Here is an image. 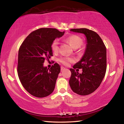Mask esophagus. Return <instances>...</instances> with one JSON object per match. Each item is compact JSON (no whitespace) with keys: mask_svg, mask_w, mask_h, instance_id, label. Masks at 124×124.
<instances>
[{"mask_svg":"<svg viewBox=\"0 0 124 124\" xmlns=\"http://www.w3.org/2000/svg\"><path fill=\"white\" fill-rule=\"evenodd\" d=\"M65 69H66V68H65L64 67H61V71L64 70H65Z\"/></svg>","mask_w":124,"mask_h":124,"instance_id":"obj_1","label":"esophagus"}]
</instances>
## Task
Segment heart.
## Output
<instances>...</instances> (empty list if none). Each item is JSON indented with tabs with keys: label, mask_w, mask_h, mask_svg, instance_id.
<instances>
[{
	"label": "heart",
	"mask_w": 124,
	"mask_h": 124,
	"mask_svg": "<svg viewBox=\"0 0 124 124\" xmlns=\"http://www.w3.org/2000/svg\"><path fill=\"white\" fill-rule=\"evenodd\" d=\"M66 40L68 42L69 44L71 45L73 49H78L83 44V39L78 35H72L67 38ZM58 46H59V41L58 39H54L52 41L51 45V47L54 52H57L58 50ZM58 62L61 63L64 65H68L70 62L74 61L73 58L67 57H61L58 59Z\"/></svg>",
	"instance_id": "b5f03b06"
}]
</instances>
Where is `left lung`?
Instances as JSON below:
<instances>
[{"instance_id": "1", "label": "left lung", "mask_w": 124, "mask_h": 124, "mask_svg": "<svg viewBox=\"0 0 124 124\" xmlns=\"http://www.w3.org/2000/svg\"><path fill=\"white\" fill-rule=\"evenodd\" d=\"M70 31L83 33L86 38V47L81 59L70 68L69 81L72 91L78 95L85 96L92 93L100 86L107 69L106 47L97 33L87 28L71 29ZM77 68L82 69L79 74L75 71Z\"/></svg>"}]
</instances>
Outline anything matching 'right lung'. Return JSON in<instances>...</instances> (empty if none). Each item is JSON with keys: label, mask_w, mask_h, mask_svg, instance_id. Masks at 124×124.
<instances>
[{"label": "right lung", "mask_w": 124, "mask_h": 124, "mask_svg": "<svg viewBox=\"0 0 124 124\" xmlns=\"http://www.w3.org/2000/svg\"><path fill=\"white\" fill-rule=\"evenodd\" d=\"M64 32L55 28H42L30 33L18 50L17 73L24 88L31 95L45 97L54 91L60 66L54 63L50 69L44 62L52 55L51 45Z\"/></svg>", "instance_id": "1"}]
</instances>
